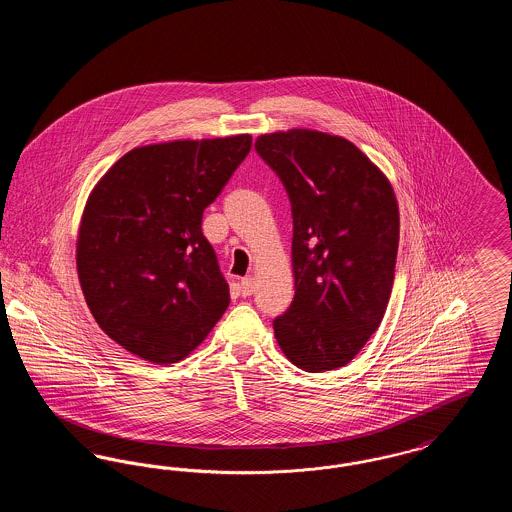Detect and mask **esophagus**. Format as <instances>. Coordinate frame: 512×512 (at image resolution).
<instances>
[{"instance_id": "1", "label": "esophagus", "mask_w": 512, "mask_h": 512, "mask_svg": "<svg viewBox=\"0 0 512 512\" xmlns=\"http://www.w3.org/2000/svg\"><path fill=\"white\" fill-rule=\"evenodd\" d=\"M240 290H242L244 297H249L251 293L255 292V278H253V276H245V278H242Z\"/></svg>"}]
</instances>
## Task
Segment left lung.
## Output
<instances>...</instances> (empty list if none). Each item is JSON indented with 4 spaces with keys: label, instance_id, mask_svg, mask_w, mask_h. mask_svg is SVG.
I'll use <instances>...</instances> for the list:
<instances>
[{
    "label": "left lung",
    "instance_id": "8db88e82",
    "mask_svg": "<svg viewBox=\"0 0 512 512\" xmlns=\"http://www.w3.org/2000/svg\"><path fill=\"white\" fill-rule=\"evenodd\" d=\"M259 157L292 205L295 295L272 320L293 365H347L378 330L390 301L399 209L388 178L357 146L317 130L259 136Z\"/></svg>",
    "mask_w": 512,
    "mask_h": 512
}]
</instances>
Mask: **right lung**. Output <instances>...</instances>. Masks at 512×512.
Listing matches in <instances>:
<instances>
[{"mask_svg": "<svg viewBox=\"0 0 512 512\" xmlns=\"http://www.w3.org/2000/svg\"><path fill=\"white\" fill-rule=\"evenodd\" d=\"M251 136L136 147L90 195L76 267L99 328L151 363L182 361L224 315L230 292L201 232Z\"/></svg>", "mask_w": 512, "mask_h": 512, "instance_id": "add662e5", "label": "right lung"}]
</instances>
